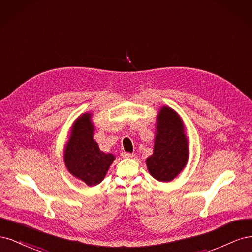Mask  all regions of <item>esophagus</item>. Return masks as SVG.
I'll list each match as a JSON object with an SVG mask.
<instances>
[{"instance_id": "esophagus-1", "label": "esophagus", "mask_w": 252, "mask_h": 252, "mask_svg": "<svg viewBox=\"0 0 252 252\" xmlns=\"http://www.w3.org/2000/svg\"><path fill=\"white\" fill-rule=\"evenodd\" d=\"M122 156H123V158H131L135 157L134 154H130V152H123Z\"/></svg>"}]
</instances>
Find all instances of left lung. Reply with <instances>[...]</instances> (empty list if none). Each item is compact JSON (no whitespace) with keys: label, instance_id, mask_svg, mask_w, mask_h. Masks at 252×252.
I'll return each mask as SVG.
<instances>
[{"label":"left lung","instance_id":"1","mask_svg":"<svg viewBox=\"0 0 252 252\" xmlns=\"http://www.w3.org/2000/svg\"><path fill=\"white\" fill-rule=\"evenodd\" d=\"M154 152L146 159L149 173L157 181L167 183L177 178L189 159V141L185 124L169 106L159 108L156 120Z\"/></svg>","mask_w":252,"mask_h":252}]
</instances>
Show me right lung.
I'll return each mask as SVG.
<instances>
[{"instance_id": "1", "label": "right lung", "mask_w": 252, "mask_h": 252, "mask_svg": "<svg viewBox=\"0 0 252 252\" xmlns=\"http://www.w3.org/2000/svg\"><path fill=\"white\" fill-rule=\"evenodd\" d=\"M94 128L93 113L81 114L71 126L63 155L67 170L89 187L100 184L116 159L110 152L106 154L98 147L94 139Z\"/></svg>"}]
</instances>
